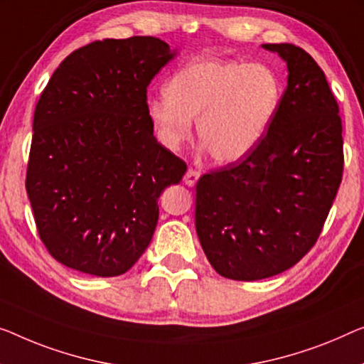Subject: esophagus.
<instances>
[{
  "label": "esophagus",
  "instance_id": "obj_1",
  "mask_svg": "<svg viewBox=\"0 0 364 364\" xmlns=\"http://www.w3.org/2000/svg\"><path fill=\"white\" fill-rule=\"evenodd\" d=\"M199 176H200V173L198 170H194V168H189V170L186 171V175H184V178H183V181H184V184H186V186H194V184L198 183Z\"/></svg>",
  "mask_w": 364,
  "mask_h": 364
}]
</instances>
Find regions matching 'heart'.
Masks as SVG:
<instances>
[{
  "label": "heart",
  "instance_id": "obj_1",
  "mask_svg": "<svg viewBox=\"0 0 364 364\" xmlns=\"http://www.w3.org/2000/svg\"><path fill=\"white\" fill-rule=\"evenodd\" d=\"M165 93L147 100L159 142L178 150L196 119L199 142L217 164H234L257 147L279 109L283 88L263 63L198 58L166 81Z\"/></svg>",
  "mask_w": 364,
  "mask_h": 364
}]
</instances>
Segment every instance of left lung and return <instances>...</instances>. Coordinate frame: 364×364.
I'll list each match as a JSON object with an SVG mask.
<instances>
[{
  "label": "left lung",
  "instance_id": "1",
  "mask_svg": "<svg viewBox=\"0 0 364 364\" xmlns=\"http://www.w3.org/2000/svg\"><path fill=\"white\" fill-rule=\"evenodd\" d=\"M287 65L268 132L242 160L196 184V232L220 276L283 273L316 245L343 175L337 100L317 62L292 43H263Z\"/></svg>",
  "mask_w": 364,
  "mask_h": 364
}]
</instances>
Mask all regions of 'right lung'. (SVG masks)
Returning a JSON list of instances; mask_svg holds the SVG:
<instances>
[{
  "instance_id": "obj_1",
  "label": "right lung",
  "mask_w": 364,
  "mask_h": 364,
  "mask_svg": "<svg viewBox=\"0 0 364 364\" xmlns=\"http://www.w3.org/2000/svg\"><path fill=\"white\" fill-rule=\"evenodd\" d=\"M176 55L150 36L70 53L36 106L26 191L43 245L65 267L126 273L147 250L159 198L186 164L156 142L147 86Z\"/></svg>"
}]
</instances>
